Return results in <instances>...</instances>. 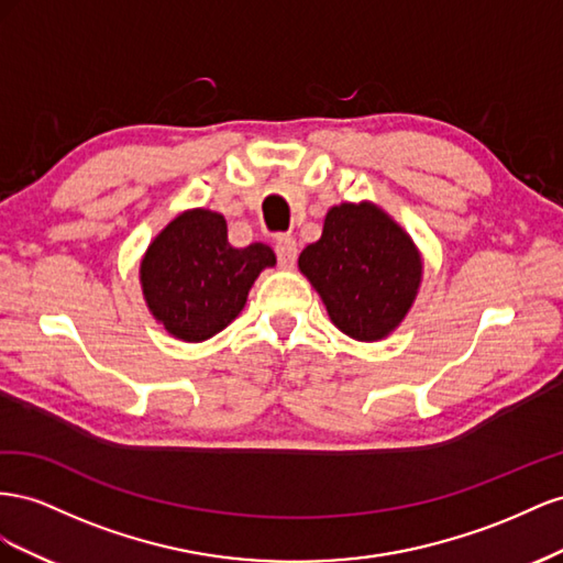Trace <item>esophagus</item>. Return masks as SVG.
<instances>
[{"label": "esophagus", "instance_id": "1", "mask_svg": "<svg viewBox=\"0 0 563 563\" xmlns=\"http://www.w3.org/2000/svg\"><path fill=\"white\" fill-rule=\"evenodd\" d=\"M276 254H278V264L283 268H292L297 262V243L290 235H280L276 240Z\"/></svg>", "mask_w": 563, "mask_h": 563}]
</instances>
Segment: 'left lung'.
Instances as JSON below:
<instances>
[{
	"instance_id": "8db88e82",
	"label": "left lung",
	"mask_w": 563,
	"mask_h": 563,
	"mask_svg": "<svg viewBox=\"0 0 563 563\" xmlns=\"http://www.w3.org/2000/svg\"><path fill=\"white\" fill-rule=\"evenodd\" d=\"M299 271L336 330L358 342H379L412 309L424 264L406 229L363 200L330 207L323 235L299 254Z\"/></svg>"
}]
</instances>
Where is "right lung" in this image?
Here are the masks:
<instances>
[{"instance_id": "1", "label": "right lung", "mask_w": 563, "mask_h": 563, "mask_svg": "<svg viewBox=\"0 0 563 563\" xmlns=\"http://www.w3.org/2000/svg\"><path fill=\"white\" fill-rule=\"evenodd\" d=\"M276 254L264 243L233 247L227 219L196 207L176 214L143 254L139 280L146 307L181 342H205L245 309L247 295Z\"/></svg>"}]
</instances>
